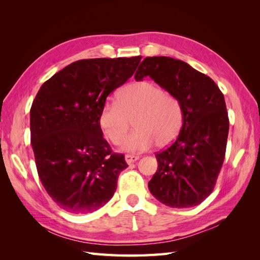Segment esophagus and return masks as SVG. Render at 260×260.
<instances>
[{
  "label": "esophagus",
  "mask_w": 260,
  "mask_h": 260,
  "mask_svg": "<svg viewBox=\"0 0 260 260\" xmlns=\"http://www.w3.org/2000/svg\"><path fill=\"white\" fill-rule=\"evenodd\" d=\"M140 158V156L138 155H131V154H127L124 156V159L127 161V164H131V162H135Z\"/></svg>",
  "instance_id": "34e87169"
}]
</instances>
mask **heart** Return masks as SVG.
<instances>
[{"instance_id":"heart-1","label":"heart","mask_w":260,"mask_h":260,"mask_svg":"<svg viewBox=\"0 0 260 260\" xmlns=\"http://www.w3.org/2000/svg\"><path fill=\"white\" fill-rule=\"evenodd\" d=\"M135 120L137 129L126 137L121 149L139 153L151 148L155 142L164 146L174 141L183 124L179 101L151 81L128 84L120 91L118 102L107 101L100 113V125L114 144L121 142Z\"/></svg>"}]
</instances>
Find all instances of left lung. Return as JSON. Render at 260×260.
Masks as SVG:
<instances>
[{
	"label": "left lung",
	"mask_w": 260,
	"mask_h": 260,
	"mask_svg": "<svg viewBox=\"0 0 260 260\" xmlns=\"http://www.w3.org/2000/svg\"><path fill=\"white\" fill-rule=\"evenodd\" d=\"M146 76L174 95L183 113L175 142L155 155L158 167L148 190L166 206H196L214 190L224 160L229 118L223 94L208 76L171 57L144 58L135 79Z\"/></svg>",
	"instance_id": "1"
}]
</instances>
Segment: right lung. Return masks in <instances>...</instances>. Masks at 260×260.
<instances>
[{"label": "right lung", "instance_id": "add662e5", "mask_svg": "<svg viewBox=\"0 0 260 260\" xmlns=\"http://www.w3.org/2000/svg\"><path fill=\"white\" fill-rule=\"evenodd\" d=\"M142 56L81 59L45 81L30 109L39 178L57 205L90 214L113 198L128 167L103 138L100 113L109 93L135 73Z\"/></svg>", "mask_w": 260, "mask_h": 260}]
</instances>
